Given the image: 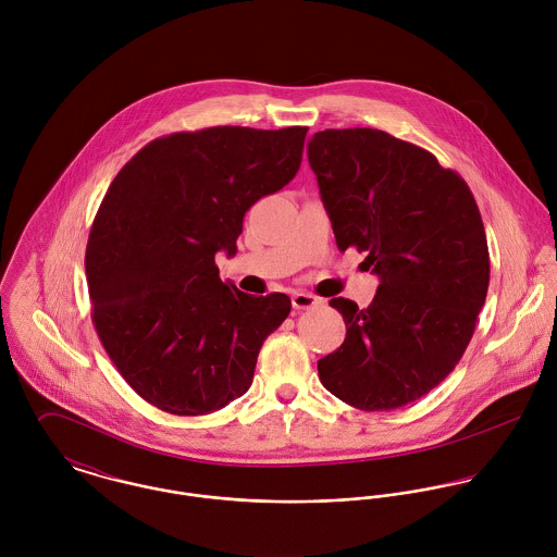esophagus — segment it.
I'll return each instance as SVG.
<instances>
[{"label":"esophagus","mask_w":557,"mask_h":557,"mask_svg":"<svg viewBox=\"0 0 557 557\" xmlns=\"http://www.w3.org/2000/svg\"><path fill=\"white\" fill-rule=\"evenodd\" d=\"M292 305H294V309H296V311H305V309H313V307H318L319 300L315 296H311V294L296 292V294L292 296Z\"/></svg>","instance_id":"esophagus-1"}]
</instances>
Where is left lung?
<instances>
[{
	"instance_id": "left-lung-1",
	"label": "left lung",
	"mask_w": 557,
	"mask_h": 557,
	"mask_svg": "<svg viewBox=\"0 0 557 557\" xmlns=\"http://www.w3.org/2000/svg\"><path fill=\"white\" fill-rule=\"evenodd\" d=\"M338 250L367 252L380 276L367 309L332 298L347 325L318 362L332 395L364 411L424 397L466 354L488 289V246L466 180L373 128L321 131L309 141Z\"/></svg>"
}]
</instances>
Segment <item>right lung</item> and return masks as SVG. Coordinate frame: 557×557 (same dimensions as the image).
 Listing matches in <instances>:
<instances>
[{"label": "right lung", "instance_id": "add662e5", "mask_svg": "<svg viewBox=\"0 0 557 557\" xmlns=\"http://www.w3.org/2000/svg\"><path fill=\"white\" fill-rule=\"evenodd\" d=\"M307 126H212L150 141L111 182L89 232L91 321L111 362L150 405L203 416L242 397L285 294L248 296L219 276L248 208L298 173Z\"/></svg>", "mask_w": 557, "mask_h": 557}]
</instances>
